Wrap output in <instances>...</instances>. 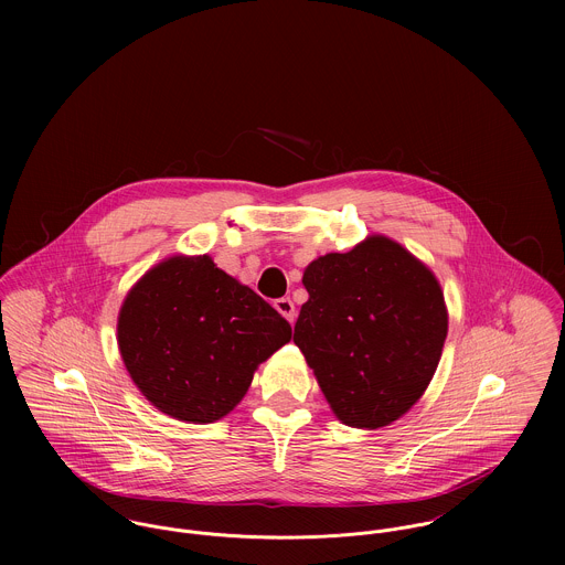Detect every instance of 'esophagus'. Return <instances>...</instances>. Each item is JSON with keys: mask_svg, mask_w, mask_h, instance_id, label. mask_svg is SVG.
<instances>
[{"mask_svg": "<svg viewBox=\"0 0 565 565\" xmlns=\"http://www.w3.org/2000/svg\"><path fill=\"white\" fill-rule=\"evenodd\" d=\"M274 307L287 322H296V305L291 302V298H280L274 302Z\"/></svg>", "mask_w": 565, "mask_h": 565, "instance_id": "34e87169", "label": "esophagus"}]
</instances>
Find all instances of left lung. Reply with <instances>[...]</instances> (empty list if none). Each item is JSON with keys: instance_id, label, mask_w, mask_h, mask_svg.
Returning <instances> with one entry per match:
<instances>
[{"instance_id": "1", "label": "left lung", "mask_w": 565, "mask_h": 565, "mask_svg": "<svg viewBox=\"0 0 565 565\" xmlns=\"http://www.w3.org/2000/svg\"><path fill=\"white\" fill-rule=\"evenodd\" d=\"M294 341L337 419L381 428L422 398L448 334L444 291L401 243L372 235L311 260Z\"/></svg>"}]
</instances>
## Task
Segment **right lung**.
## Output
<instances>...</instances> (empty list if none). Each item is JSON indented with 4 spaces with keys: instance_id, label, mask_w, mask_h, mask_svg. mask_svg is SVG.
Returning <instances> with one entry per match:
<instances>
[{
    "instance_id": "add662e5",
    "label": "right lung",
    "mask_w": 565,
    "mask_h": 565,
    "mask_svg": "<svg viewBox=\"0 0 565 565\" xmlns=\"http://www.w3.org/2000/svg\"><path fill=\"white\" fill-rule=\"evenodd\" d=\"M289 339V322L209 254H175L148 269L117 318L132 383L161 413L189 424L228 415L256 367Z\"/></svg>"
}]
</instances>
